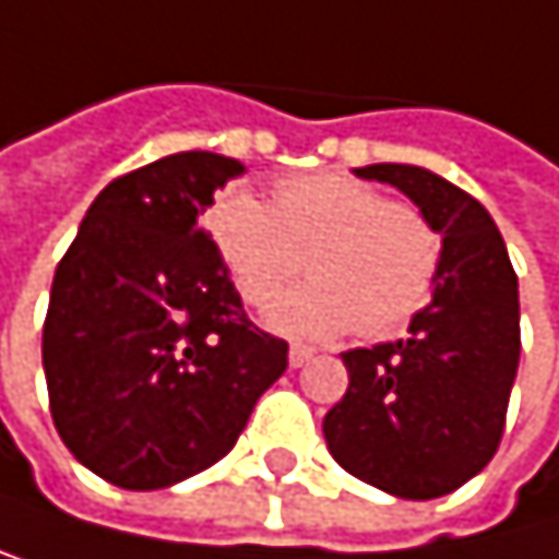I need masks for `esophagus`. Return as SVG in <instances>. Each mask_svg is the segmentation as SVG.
<instances>
[{
    "label": "esophagus",
    "instance_id": "obj_1",
    "mask_svg": "<svg viewBox=\"0 0 559 559\" xmlns=\"http://www.w3.org/2000/svg\"><path fill=\"white\" fill-rule=\"evenodd\" d=\"M313 357V350L310 347H300V344H296V347H289V368H304V364Z\"/></svg>",
    "mask_w": 559,
    "mask_h": 559
}]
</instances>
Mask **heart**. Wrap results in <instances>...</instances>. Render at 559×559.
Masks as SVG:
<instances>
[{
    "instance_id": "1",
    "label": "heart",
    "mask_w": 559,
    "mask_h": 559,
    "mask_svg": "<svg viewBox=\"0 0 559 559\" xmlns=\"http://www.w3.org/2000/svg\"><path fill=\"white\" fill-rule=\"evenodd\" d=\"M209 236L233 286L259 307L302 269L311 283L266 304L263 320L293 341L388 337L431 300L442 236L388 191L347 175L280 181L273 205L233 188L209 212Z\"/></svg>"
}]
</instances>
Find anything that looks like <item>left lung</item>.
I'll return each mask as SVG.
<instances>
[{"instance_id":"1","label":"left lung","mask_w":559,"mask_h":559,"mask_svg":"<svg viewBox=\"0 0 559 559\" xmlns=\"http://www.w3.org/2000/svg\"><path fill=\"white\" fill-rule=\"evenodd\" d=\"M394 185L442 236V273L408 337L344 354L347 394L323 418L350 476L397 499H435L479 476L499 449L520 368V286L492 215L415 165L354 168Z\"/></svg>"}]
</instances>
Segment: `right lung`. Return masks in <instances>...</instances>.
<instances>
[{"label": "right lung", "instance_id": "add662e5", "mask_svg": "<svg viewBox=\"0 0 559 559\" xmlns=\"http://www.w3.org/2000/svg\"><path fill=\"white\" fill-rule=\"evenodd\" d=\"M246 171L181 151L110 181L60 259L43 323L49 412L63 445L120 489H168L229 455L286 341L242 310L199 225Z\"/></svg>", "mask_w": 559, "mask_h": 559}]
</instances>
